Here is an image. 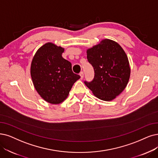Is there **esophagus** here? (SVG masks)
Listing matches in <instances>:
<instances>
[{"mask_svg":"<svg viewBox=\"0 0 158 158\" xmlns=\"http://www.w3.org/2000/svg\"><path fill=\"white\" fill-rule=\"evenodd\" d=\"M80 78H81V79H82V78H84V72H81V73H80Z\"/></svg>","mask_w":158,"mask_h":158,"instance_id":"34e87169","label":"esophagus"}]
</instances>
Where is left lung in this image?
Listing matches in <instances>:
<instances>
[{"mask_svg": "<svg viewBox=\"0 0 158 158\" xmlns=\"http://www.w3.org/2000/svg\"><path fill=\"white\" fill-rule=\"evenodd\" d=\"M87 58L94 69L93 80L86 86L98 98L111 101L127 87L130 77L128 58L117 42L104 39L87 50Z\"/></svg>", "mask_w": 158, "mask_h": 158, "instance_id": "obj_1", "label": "left lung"}]
</instances>
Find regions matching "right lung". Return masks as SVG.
I'll use <instances>...</instances> for the list:
<instances>
[{
  "label": "right lung",
  "instance_id": "obj_1",
  "mask_svg": "<svg viewBox=\"0 0 158 158\" xmlns=\"http://www.w3.org/2000/svg\"><path fill=\"white\" fill-rule=\"evenodd\" d=\"M64 48L47 43L37 50L31 61L30 74L40 95L52 104L67 98L80 77L72 71L71 63L62 57Z\"/></svg>",
  "mask_w": 158,
  "mask_h": 158
}]
</instances>
